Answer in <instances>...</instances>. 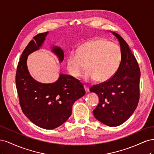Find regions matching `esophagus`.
Listing matches in <instances>:
<instances>
[{
	"label": "esophagus",
	"instance_id": "34e87169",
	"mask_svg": "<svg viewBox=\"0 0 154 154\" xmlns=\"http://www.w3.org/2000/svg\"><path fill=\"white\" fill-rule=\"evenodd\" d=\"M84 88H85V91H86L87 92H89V87H88V86L85 85V86H84Z\"/></svg>",
	"mask_w": 154,
	"mask_h": 154
}]
</instances>
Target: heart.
Instances as JSON below:
<instances>
[{
  "label": "heart",
  "mask_w": 154,
  "mask_h": 154,
  "mask_svg": "<svg viewBox=\"0 0 154 154\" xmlns=\"http://www.w3.org/2000/svg\"><path fill=\"white\" fill-rule=\"evenodd\" d=\"M122 60L119 46L105 39L86 42L70 53L67 69L71 75L78 78L86 68L85 81L105 82L117 71ZM87 65H86V64Z\"/></svg>",
  "instance_id": "heart-1"
}]
</instances>
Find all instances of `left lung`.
<instances>
[{"label":"left lung","mask_w":154,"mask_h":154,"mask_svg":"<svg viewBox=\"0 0 154 154\" xmlns=\"http://www.w3.org/2000/svg\"><path fill=\"white\" fill-rule=\"evenodd\" d=\"M118 40L122 60L118 71L110 80L91 87L99 97L93 110L96 119L109 127L125 123L136 110L139 100L140 69L127 43L116 32L110 31Z\"/></svg>","instance_id":"8db88e82"}]
</instances>
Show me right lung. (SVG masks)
<instances>
[{
  "mask_svg": "<svg viewBox=\"0 0 154 154\" xmlns=\"http://www.w3.org/2000/svg\"><path fill=\"white\" fill-rule=\"evenodd\" d=\"M48 33L36 35L23 51L17 69L16 86L21 109L26 117L42 128L52 130L69 119L74 103L85 94V91L78 80L67 74H60L52 83H40L31 76L27 57L42 47ZM51 51L61 63L63 51L53 45Z\"/></svg>",
  "mask_w": 154,
  "mask_h": 154,
  "instance_id": "right-lung-1",
  "label": "right lung"
}]
</instances>
